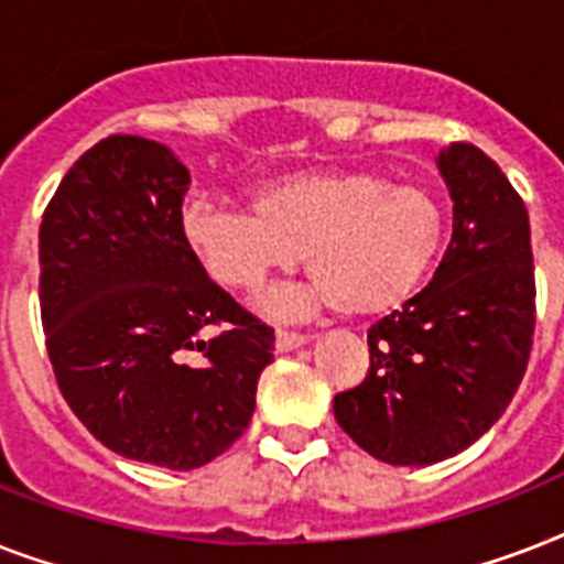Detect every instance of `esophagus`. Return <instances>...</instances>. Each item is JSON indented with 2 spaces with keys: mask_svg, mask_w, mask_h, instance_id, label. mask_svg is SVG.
Listing matches in <instances>:
<instances>
[{
  "mask_svg": "<svg viewBox=\"0 0 564 564\" xmlns=\"http://www.w3.org/2000/svg\"><path fill=\"white\" fill-rule=\"evenodd\" d=\"M310 336L304 334H290V330H278L274 334V348H278V354H286V351H295V348H301V345H307Z\"/></svg>",
  "mask_w": 564,
  "mask_h": 564,
  "instance_id": "1",
  "label": "esophagus"
}]
</instances>
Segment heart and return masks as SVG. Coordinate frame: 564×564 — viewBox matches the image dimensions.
I'll return each instance as SVG.
<instances>
[{
  "instance_id": "heart-1",
  "label": "heart",
  "mask_w": 564,
  "mask_h": 564,
  "mask_svg": "<svg viewBox=\"0 0 564 564\" xmlns=\"http://www.w3.org/2000/svg\"><path fill=\"white\" fill-rule=\"evenodd\" d=\"M254 210L193 198L181 234L213 281L257 290L290 272L301 251L313 283L304 295L274 292L263 307L290 316L304 301H334L345 316H383L412 299L436 263L445 219L419 184H386L375 172H304L272 181Z\"/></svg>"
}]
</instances>
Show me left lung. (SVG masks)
<instances>
[{
    "mask_svg": "<svg viewBox=\"0 0 564 564\" xmlns=\"http://www.w3.org/2000/svg\"><path fill=\"white\" fill-rule=\"evenodd\" d=\"M454 234L433 281L369 330L371 369L334 398L348 436L389 465H433L474 445L512 401L535 325L530 216L491 158H436Z\"/></svg>",
    "mask_w": 564,
    "mask_h": 564,
    "instance_id": "left-lung-1",
    "label": "left lung"
}]
</instances>
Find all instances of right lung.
Masks as SVG:
<instances>
[{
    "label": "right lung",
    "mask_w": 564,
    "mask_h": 564,
    "mask_svg": "<svg viewBox=\"0 0 564 564\" xmlns=\"http://www.w3.org/2000/svg\"><path fill=\"white\" fill-rule=\"evenodd\" d=\"M187 187L172 149L113 134L73 163L40 221V316L66 403L113 454L172 471L242 436L274 351L272 327L184 242Z\"/></svg>",
    "instance_id": "add662e5"
}]
</instances>
